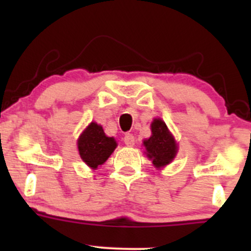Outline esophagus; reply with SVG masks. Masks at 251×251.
Listing matches in <instances>:
<instances>
[{"instance_id":"esophagus-1","label":"esophagus","mask_w":251,"mask_h":251,"mask_svg":"<svg viewBox=\"0 0 251 251\" xmlns=\"http://www.w3.org/2000/svg\"><path fill=\"white\" fill-rule=\"evenodd\" d=\"M124 143H125L127 146H133L134 145L133 134H131V133L125 134V137H124Z\"/></svg>"}]
</instances>
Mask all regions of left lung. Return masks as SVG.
<instances>
[{
    "label": "left lung",
    "mask_w": 251,
    "mask_h": 251,
    "mask_svg": "<svg viewBox=\"0 0 251 251\" xmlns=\"http://www.w3.org/2000/svg\"><path fill=\"white\" fill-rule=\"evenodd\" d=\"M151 129L152 135L144 142L146 154L152 159L155 168H163L174 160L177 153V144L162 119H154Z\"/></svg>",
    "instance_id": "left-lung-1"
}]
</instances>
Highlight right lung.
<instances>
[{"label": "right lung", "instance_id": "add662e5", "mask_svg": "<svg viewBox=\"0 0 251 251\" xmlns=\"http://www.w3.org/2000/svg\"><path fill=\"white\" fill-rule=\"evenodd\" d=\"M77 148L81 159L89 168L97 169L108 159L112 152L117 148L114 138L106 137L100 125L92 123L83 131L77 140Z\"/></svg>", "mask_w": 251, "mask_h": 251}]
</instances>
